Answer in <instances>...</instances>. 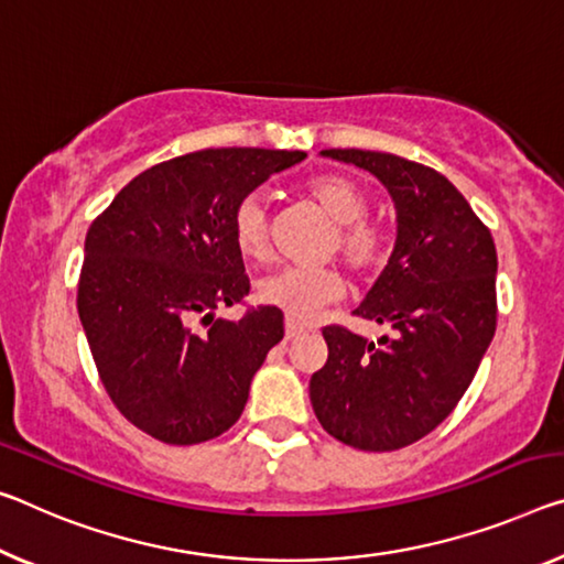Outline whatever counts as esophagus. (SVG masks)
<instances>
[{
    "instance_id": "1",
    "label": "esophagus",
    "mask_w": 564,
    "mask_h": 564,
    "mask_svg": "<svg viewBox=\"0 0 564 564\" xmlns=\"http://www.w3.org/2000/svg\"><path fill=\"white\" fill-rule=\"evenodd\" d=\"M308 326H303L301 321L285 316V341H293V338H299L301 334H306Z\"/></svg>"
}]
</instances>
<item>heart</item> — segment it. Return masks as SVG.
Returning <instances> with one entry per match:
<instances>
[{
	"mask_svg": "<svg viewBox=\"0 0 564 564\" xmlns=\"http://www.w3.org/2000/svg\"><path fill=\"white\" fill-rule=\"evenodd\" d=\"M306 195L336 223L328 250H338L354 271L364 273L381 265L387 258V238L379 226L366 220L369 198L359 183L336 173L321 175L306 183ZM230 236L248 261L261 263L271 256V228L261 195L248 193L236 205ZM344 291L346 281L334 265H285L256 283V299L263 306L279 308L296 321H311L321 308L341 299Z\"/></svg>",
	"mask_w": 564,
	"mask_h": 564,
	"instance_id": "b5f03b06",
	"label": "heart"
}]
</instances>
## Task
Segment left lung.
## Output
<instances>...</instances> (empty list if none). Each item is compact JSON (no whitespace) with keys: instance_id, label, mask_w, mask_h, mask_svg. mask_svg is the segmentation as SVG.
<instances>
[{"instance_id":"left-lung-1","label":"left lung","mask_w":564,"mask_h":564,"mask_svg":"<svg viewBox=\"0 0 564 564\" xmlns=\"http://www.w3.org/2000/svg\"><path fill=\"white\" fill-rule=\"evenodd\" d=\"M321 155L369 170L397 208V243L356 316L389 324L377 344L326 326L328 361L311 377L321 426L354 449L394 452L459 404L497 328V248L436 170L373 150Z\"/></svg>"}]
</instances>
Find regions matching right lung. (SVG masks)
<instances>
[{
  "instance_id": "obj_1",
  "label": "right lung",
  "mask_w": 564,
  "mask_h": 564,
  "mask_svg": "<svg viewBox=\"0 0 564 564\" xmlns=\"http://www.w3.org/2000/svg\"><path fill=\"white\" fill-rule=\"evenodd\" d=\"M301 150L210 148L148 167L93 220L77 311L100 381L128 422L165 444L216 440L238 422L283 314L216 311L248 296L230 236L236 205Z\"/></svg>"
}]
</instances>
